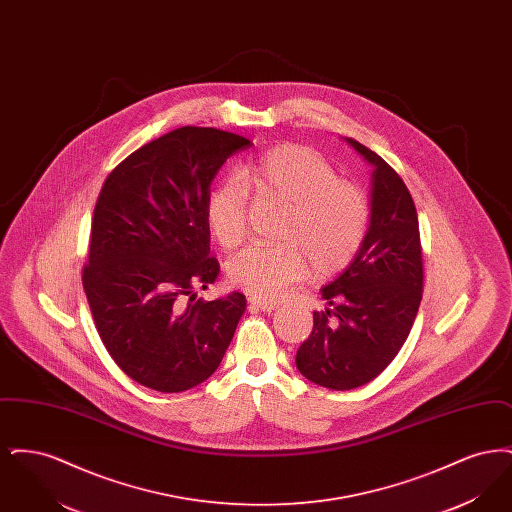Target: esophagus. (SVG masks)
I'll return each mask as SVG.
<instances>
[{"mask_svg": "<svg viewBox=\"0 0 512 512\" xmlns=\"http://www.w3.org/2000/svg\"><path fill=\"white\" fill-rule=\"evenodd\" d=\"M247 301H249V307H251V309H257V311L270 313V311H276V309H278V303H268V301L257 299V297H249Z\"/></svg>", "mask_w": 512, "mask_h": 512, "instance_id": "1", "label": "esophagus"}]
</instances>
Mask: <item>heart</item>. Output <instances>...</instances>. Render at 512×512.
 <instances>
[{"label": "heart", "instance_id": "obj_1", "mask_svg": "<svg viewBox=\"0 0 512 512\" xmlns=\"http://www.w3.org/2000/svg\"><path fill=\"white\" fill-rule=\"evenodd\" d=\"M247 190L288 205L280 244L245 247L230 265V280L259 299H278L307 270L330 278L349 267L370 224L366 194L340 180L309 147L278 146L238 169L207 197L205 219L213 238L234 249L247 234Z\"/></svg>", "mask_w": 512, "mask_h": 512}]
</instances>
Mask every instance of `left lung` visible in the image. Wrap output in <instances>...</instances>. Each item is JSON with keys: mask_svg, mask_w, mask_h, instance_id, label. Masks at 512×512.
Here are the masks:
<instances>
[{"mask_svg": "<svg viewBox=\"0 0 512 512\" xmlns=\"http://www.w3.org/2000/svg\"><path fill=\"white\" fill-rule=\"evenodd\" d=\"M372 165L370 224L353 263L324 286L330 307L295 355L299 372L322 388L353 390L374 380L407 340L422 299V249L413 197L372 149L347 138Z\"/></svg>", "mask_w": 512, "mask_h": 512, "instance_id": "8db88e82", "label": "left lung"}]
</instances>
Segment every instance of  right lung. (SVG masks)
<instances>
[{
    "label": "right lung",
    "mask_w": 512,
    "mask_h": 512,
    "mask_svg": "<svg viewBox=\"0 0 512 512\" xmlns=\"http://www.w3.org/2000/svg\"><path fill=\"white\" fill-rule=\"evenodd\" d=\"M251 142L182 126L130 153L107 176L92 219L82 286L113 361L163 393L190 390L217 368L245 295L195 299L219 276L205 205L226 159Z\"/></svg>",
    "instance_id": "obj_1"
}]
</instances>
